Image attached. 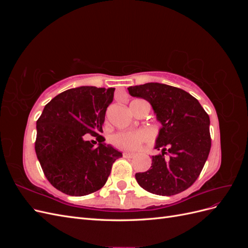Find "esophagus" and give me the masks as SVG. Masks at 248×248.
I'll use <instances>...</instances> for the list:
<instances>
[{
    "label": "esophagus",
    "mask_w": 248,
    "mask_h": 248,
    "mask_svg": "<svg viewBox=\"0 0 248 248\" xmlns=\"http://www.w3.org/2000/svg\"><path fill=\"white\" fill-rule=\"evenodd\" d=\"M134 155H136V154L131 153V152H124L123 153V157H125V158H132Z\"/></svg>",
    "instance_id": "1"
}]
</instances>
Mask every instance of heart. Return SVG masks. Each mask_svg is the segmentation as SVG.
<instances>
[{"label": "heart", "instance_id": "1", "mask_svg": "<svg viewBox=\"0 0 248 248\" xmlns=\"http://www.w3.org/2000/svg\"><path fill=\"white\" fill-rule=\"evenodd\" d=\"M149 139V133L145 130L121 131L110 137V142L120 150H136L147 142Z\"/></svg>", "mask_w": 248, "mask_h": 248}]
</instances>
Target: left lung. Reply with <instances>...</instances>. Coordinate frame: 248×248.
<instances>
[{
	"label": "left lung",
	"instance_id": "left-lung-1",
	"mask_svg": "<svg viewBox=\"0 0 248 248\" xmlns=\"http://www.w3.org/2000/svg\"><path fill=\"white\" fill-rule=\"evenodd\" d=\"M128 92L150 102L162 125L155 145L162 153L152 156L149 170L137 172L138 183L149 192L168 197L189 188L211 148L208 114L198 99L176 87L148 82L129 87Z\"/></svg>",
	"mask_w": 248,
	"mask_h": 248
}]
</instances>
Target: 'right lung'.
<instances>
[{
	"label": "right lung",
	"instance_id": "add662e5",
	"mask_svg": "<svg viewBox=\"0 0 248 248\" xmlns=\"http://www.w3.org/2000/svg\"><path fill=\"white\" fill-rule=\"evenodd\" d=\"M115 88L79 87L52 98L37 120L35 151L49 183L63 193L81 197L99 190L122 153L104 144L100 133ZM91 134L95 148L85 140Z\"/></svg>",
	"mask_w": 248,
	"mask_h": 248
}]
</instances>
